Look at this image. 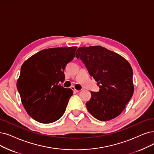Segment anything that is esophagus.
Returning a JSON list of instances; mask_svg holds the SVG:
<instances>
[{
    "mask_svg": "<svg viewBox=\"0 0 154 154\" xmlns=\"http://www.w3.org/2000/svg\"><path fill=\"white\" fill-rule=\"evenodd\" d=\"M71 89L74 91H75V92H79V91H80V90H76L75 87H71Z\"/></svg>",
    "mask_w": 154,
    "mask_h": 154,
    "instance_id": "1",
    "label": "esophagus"
}]
</instances>
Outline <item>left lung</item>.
I'll return each mask as SVG.
<instances>
[{"instance_id":"1","label":"left lung","mask_w":154,"mask_h":154,"mask_svg":"<svg viewBox=\"0 0 154 154\" xmlns=\"http://www.w3.org/2000/svg\"><path fill=\"white\" fill-rule=\"evenodd\" d=\"M76 57L85 64L100 90L91 91L86 103L88 112L101 121L118 116L133 96V69L124 57L101 46L78 48Z\"/></svg>"}]
</instances>
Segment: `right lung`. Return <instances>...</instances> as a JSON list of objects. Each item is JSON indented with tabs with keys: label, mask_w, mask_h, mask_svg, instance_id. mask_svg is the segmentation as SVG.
<instances>
[{
	"label": "right lung",
	"mask_w": 154,
	"mask_h": 154,
	"mask_svg": "<svg viewBox=\"0 0 154 154\" xmlns=\"http://www.w3.org/2000/svg\"><path fill=\"white\" fill-rule=\"evenodd\" d=\"M76 47L44 49L24 62L17 81L23 106L41 123H51L64 114L72 90L60 85L64 71L75 56Z\"/></svg>",
	"instance_id": "1"
}]
</instances>
